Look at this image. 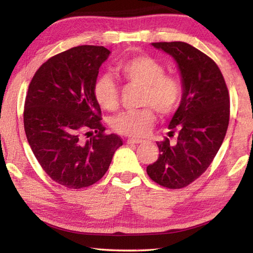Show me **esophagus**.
<instances>
[{"label":"esophagus","instance_id":"1","mask_svg":"<svg viewBox=\"0 0 253 253\" xmlns=\"http://www.w3.org/2000/svg\"><path fill=\"white\" fill-rule=\"evenodd\" d=\"M144 142V140L142 139H134V138H129L127 139V144H142Z\"/></svg>","mask_w":253,"mask_h":253}]
</instances>
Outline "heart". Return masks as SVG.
Here are the masks:
<instances>
[{
	"mask_svg": "<svg viewBox=\"0 0 253 253\" xmlns=\"http://www.w3.org/2000/svg\"><path fill=\"white\" fill-rule=\"evenodd\" d=\"M115 74L127 84L142 85L143 88L139 99L143 108L123 111L111 118L110 126L118 134L145 137L155 124V110L168 116L181 104L182 83L177 77L164 74V67L149 55L140 54L124 60L115 67ZM92 92L101 108L110 111L118 108L121 89L110 76L97 77Z\"/></svg>",
	"mask_w": 253,
	"mask_h": 253,
	"instance_id": "b5f03b06",
	"label": "heart"
}]
</instances>
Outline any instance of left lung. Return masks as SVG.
Masks as SVG:
<instances>
[{
	"label": "left lung",
	"instance_id": "8db88e82",
	"mask_svg": "<svg viewBox=\"0 0 253 253\" xmlns=\"http://www.w3.org/2000/svg\"><path fill=\"white\" fill-rule=\"evenodd\" d=\"M177 62L182 76L181 104L169 123V134L156 142L160 156L147 166L154 182L168 188H182L199 178L219 152L230 119L229 90L213 60L185 42H155Z\"/></svg>",
	"mask_w": 253,
	"mask_h": 253
}]
</instances>
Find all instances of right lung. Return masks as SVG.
I'll return each mask as SVG.
<instances>
[{
    "mask_svg": "<svg viewBox=\"0 0 253 253\" xmlns=\"http://www.w3.org/2000/svg\"><path fill=\"white\" fill-rule=\"evenodd\" d=\"M109 53L101 45L75 46L46 60L29 84L23 111L28 142L49 177L68 188L99 181L123 145L121 137L106 132L92 92Z\"/></svg>",
    "mask_w": 253,
    "mask_h": 253,
    "instance_id": "right-lung-1",
    "label": "right lung"
}]
</instances>
